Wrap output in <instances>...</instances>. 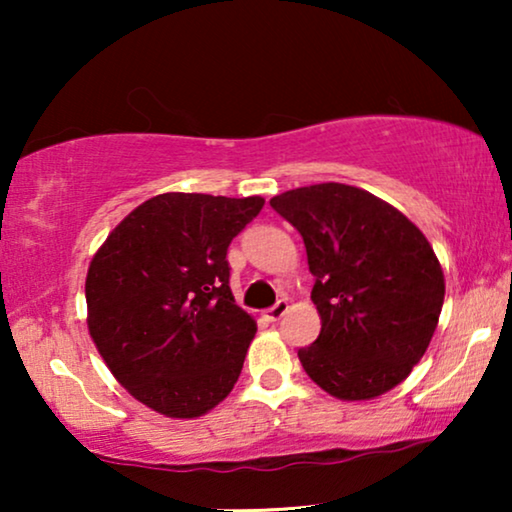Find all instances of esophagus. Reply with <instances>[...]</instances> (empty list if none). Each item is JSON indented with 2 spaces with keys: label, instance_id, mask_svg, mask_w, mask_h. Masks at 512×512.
<instances>
[{
  "label": "esophagus",
  "instance_id": "1",
  "mask_svg": "<svg viewBox=\"0 0 512 512\" xmlns=\"http://www.w3.org/2000/svg\"><path fill=\"white\" fill-rule=\"evenodd\" d=\"M286 312H289V303H286V300H279L277 305H272L270 310H265V312H263V317L268 319V321H279V319L284 317Z\"/></svg>",
  "mask_w": 512,
  "mask_h": 512
}]
</instances>
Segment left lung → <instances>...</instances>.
I'll list each match as a JSON object with an SVG mask.
<instances>
[{
  "label": "left lung",
  "mask_w": 512,
  "mask_h": 512,
  "mask_svg": "<svg viewBox=\"0 0 512 512\" xmlns=\"http://www.w3.org/2000/svg\"><path fill=\"white\" fill-rule=\"evenodd\" d=\"M303 235L319 338L298 349L305 373L340 401H370L412 373L436 333L445 277L422 230L389 202L347 184L275 195Z\"/></svg>",
  "instance_id": "left-lung-1"
}]
</instances>
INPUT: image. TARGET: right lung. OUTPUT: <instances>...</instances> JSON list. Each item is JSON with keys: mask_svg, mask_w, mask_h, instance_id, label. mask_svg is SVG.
<instances>
[{"mask_svg": "<svg viewBox=\"0 0 512 512\" xmlns=\"http://www.w3.org/2000/svg\"><path fill=\"white\" fill-rule=\"evenodd\" d=\"M263 202L160 193L95 251L88 333L111 375L146 408L195 419L233 391L256 321L235 305L226 251Z\"/></svg>", "mask_w": 512, "mask_h": 512, "instance_id": "obj_1", "label": "right lung"}]
</instances>
